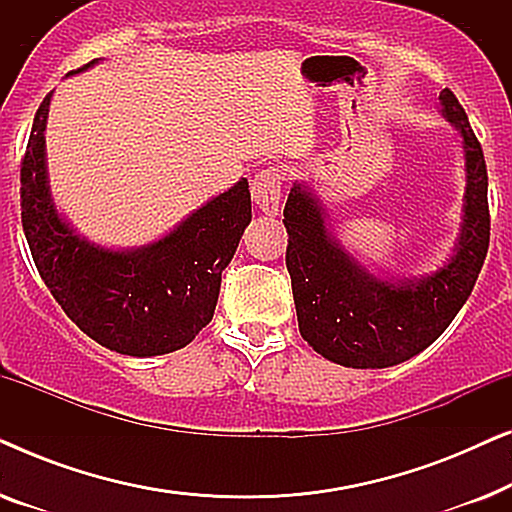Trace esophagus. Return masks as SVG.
Instances as JSON below:
<instances>
[{"instance_id": "obj_1", "label": "esophagus", "mask_w": 512, "mask_h": 512, "mask_svg": "<svg viewBox=\"0 0 512 512\" xmlns=\"http://www.w3.org/2000/svg\"><path fill=\"white\" fill-rule=\"evenodd\" d=\"M282 184H284V170L279 167H268L261 170L251 181V200L263 214L275 216L279 212V200H282Z\"/></svg>"}]
</instances>
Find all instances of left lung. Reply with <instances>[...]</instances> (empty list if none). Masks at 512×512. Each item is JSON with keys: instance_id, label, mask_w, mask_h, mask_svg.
<instances>
[{"instance_id": "1", "label": "left lung", "mask_w": 512, "mask_h": 512, "mask_svg": "<svg viewBox=\"0 0 512 512\" xmlns=\"http://www.w3.org/2000/svg\"><path fill=\"white\" fill-rule=\"evenodd\" d=\"M443 116L464 139V223L445 268L422 279H380L354 261L326 228L319 200L293 184L284 207L286 270L303 340L347 368H389L424 352L471 296L489 249L487 165L468 116L450 88Z\"/></svg>"}]
</instances>
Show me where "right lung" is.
<instances>
[{"label": "right lung", "mask_w": 512, "mask_h": 512, "mask_svg": "<svg viewBox=\"0 0 512 512\" xmlns=\"http://www.w3.org/2000/svg\"><path fill=\"white\" fill-rule=\"evenodd\" d=\"M51 95L39 104L20 165V219L34 265L67 317L102 347L128 356L177 352L214 317L221 272L251 221L249 181H237L146 247L90 244L62 221L48 191Z\"/></svg>", "instance_id": "obj_1"}]
</instances>
